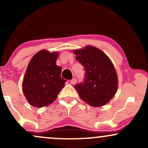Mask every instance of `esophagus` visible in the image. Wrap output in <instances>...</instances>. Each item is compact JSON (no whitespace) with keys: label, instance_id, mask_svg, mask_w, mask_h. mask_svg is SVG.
<instances>
[{"label":"esophagus","instance_id":"1","mask_svg":"<svg viewBox=\"0 0 148 148\" xmlns=\"http://www.w3.org/2000/svg\"><path fill=\"white\" fill-rule=\"evenodd\" d=\"M70 84L72 85H74L76 84V79H73L70 81Z\"/></svg>","mask_w":148,"mask_h":148}]
</instances>
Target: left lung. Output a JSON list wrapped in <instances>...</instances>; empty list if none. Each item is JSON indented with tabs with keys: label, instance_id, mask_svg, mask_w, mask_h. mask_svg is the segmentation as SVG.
<instances>
[{
	"label": "left lung",
	"instance_id": "8db88e82",
	"mask_svg": "<svg viewBox=\"0 0 148 148\" xmlns=\"http://www.w3.org/2000/svg\"><path fill=\"white\" fill-rule=\"evenodd\" d=\"M73 52L86 69L84 83L74 86L79 97L92 106L106 105L118 88V75L111 59L99 49L90 45Z\"/></svg>",
	"mask_w": 148,
	"mask_h": 148
}]
</instances>
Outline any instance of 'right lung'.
Listing matches in <instances>:
<instances>
[{
    "mask_svg": "<svg viewBox=\"0 0 148 148\" xmlns=\"http://www.w3.org/2000/svg\"><path fill=\"white\" fill-rule=\"evenodd\" d=\"M58 52L40 51L33 56L25 70L22 90L30 105L47 106L56 99L66 81L60 76L62 68L56 65Z\"/></svg>",
    "mask_w": 148,
    "mask_h": 148,
    "instance_id": "1",
    "label": "right lung"
}]
</instances>
